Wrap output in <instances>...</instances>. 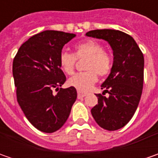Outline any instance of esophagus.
Here are the masks:
<instances>
[{
    "label": "esophagus",
    "instance_id": "esophagus-1",
    "mask_svg": "<svg viewBox=\"0 0 158 158\" xmlns=\"http://www.w3.org/2000/svg\"><path fill=\"white\" fill-rule=\"evenodd\" d=\"M87 94H88V92H87V91L77 90V95H78V98H83V97H85Z\"/></svg>",
    "mask_w": 158,
    "mask_h": 158
}]
</instances>
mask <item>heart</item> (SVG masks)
I'll return each instance as SVG.
<instances>
[{"instance_id":"b5f03b06","label":"heart","mask_w":158,"mask_h":158,"mask_svg":"<svg viewBox=\"0 0 158 158\" xmlns=\"http://www.w3.org/2000/svg\"><path fill=\"white\" fill-rule=\"evenodd\" d=\"M82 57H87L84 64L86 70L72 76L68 83L79 90H86L97 82L98 74L101 76L110 74L112 69V59L99 42L89 40L76 45L74 54L68 52L60 53L59 59L60 69L67 75H72L76 59Z\"/></svg>"}]
</instances>
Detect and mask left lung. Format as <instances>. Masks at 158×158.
Segmentation results:
<instances>
[{
  "mask_svg": "<svg viewBox=\"0 0 158 158\" xmlns=\"http://www.w3.org/2000/svg\"><path fill=\"white\" fill-rule=\"evenodd\" d=\"M86 36L107 41L113 52L110 75L102 83L109 97L98 94V105L91 109L96 122L102 128L118 130L127 125L136 111L143 87L144 58L130 35L120 31L94 30Z\"/></svg>",
  "mask_w": 158,
  "mask_h": 158,
  "instance_id": "1",
  "label": "left lung"
}]
</instances>
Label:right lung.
<instances>
[{
  "mask_svg": "<svg viewBox=\"0 0 158 158\" xmlns=\"http://www.w3.org/2000/svg\"><path fill=\"white\" fill-rule=\"evenodd\" d=\"M75 37L58 31H42L24 42L14 58L17 102L28 120L41 132L59 130L76 100L75 87L60 88L66 76L59 61L64 45ZM53 88L57 89L56 95Z\"/></svg>",
  "mask_w": 158,
  "mask_h": 158,
  "instance_id": "1",
  "label": "right lung"
}]
</instances>
